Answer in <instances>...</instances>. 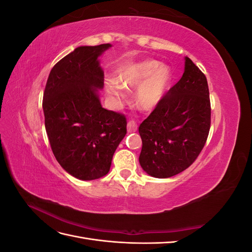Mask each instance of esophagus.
Returning <instances> with one entry per match:
<instances>
[{"mask_svg":"<svg viewBox=\"0 0 252 252\" xmlns=\"http://www.w3.org/2000/svg\"><path fill=\"white\" fill-rule=\"evenodd\" d=\"M136 129H138V124H136V122L134 120L128 121V123H127L128 132H134V131H136Z\"/></svg>","mask_w":252,"mask_h":252,"instance_id":"1","label":"esophagus"}]
</instances>
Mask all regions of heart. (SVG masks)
<instances>
[{"label":"heart","mask_w":252,"mask_h":252,"mask_svg":"<svg viewBox=\"0 0 252 252\" xmlns=\"http://www.w3.org/2000/svg\"><path fill=\"white\" fill-rule=\"evenodd\" d=\"M170 78V69L167 66H159L157 61H143L129 66L121 74L119 83L122 88L128 90L139 87L136 102L144 109H152L163 98ZM108 93L111 95H122L118 88L110 87Z\"/></svg>","instance_id":"obj_1"}]
</instances>
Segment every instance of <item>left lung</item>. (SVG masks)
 Segmentation results:
<instances>
[{"instance_id": "1", "label": "left lung", "mask_w": 252, "mask_h": 252, "mask_svg": "<svg viewBox=\"0 0 252 252\" xmlns=\"http://www.w3.org/2000/svg\"><path fill=\"white\" fill-rule=\"evenodd\" d=\"M211 123L208 83L185 58L181 80L164 94L139 127L142 168L151 177L170 178L187 169L201 154Z\"/></svg>"}]
</instances>
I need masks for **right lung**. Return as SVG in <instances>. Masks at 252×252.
<instances>
[{
	"mask_svg": "<svg viewBox=\"0 0 252 252\" xmlns=\"http://www.w3.org/2000/svg\"><path fill=\"white\" fill-rule=\"evenodd\" d=\"M110 44L81 46L52 67L43 95L45 128L57 161L72 177L91 181L108 173L127 132L124 114L102 107L97 58Z\"/></svg>",
	"mask_w": 252,
	"mask_h": 252,
	"instance_id": "obj_1",
	"label": "right lung"
}]
</instances>
